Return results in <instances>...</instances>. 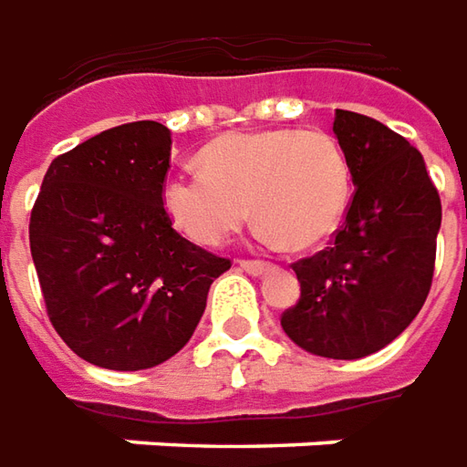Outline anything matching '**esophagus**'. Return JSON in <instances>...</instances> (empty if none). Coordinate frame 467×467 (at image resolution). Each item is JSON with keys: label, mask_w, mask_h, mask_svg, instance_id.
I'll return each mask as SVG.
<instances>
[{"label": "esophagus", "mask_w": 467, "mask_h": 467, "mask_svg": "<svg viewBox=\"0 0 467 467\" xmlns=\"http://www.w3.org/2000/svg\"><path fill=\"white\" fill-rule=\"evenodd\" d=\"M241 271H246V274H251V276H261L264 271L269 269V264L266 261H251V259H244L239 261Z\"/></svg>", "instance_id": "esophagus-1"}]
</instances>
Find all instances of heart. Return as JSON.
Returning a JSON list of instances; mask_svg holds the SVG:
<instances>
[{
	"mask_svg": "<svg viewBox=\"0 0 467 467\" xmlns=\"http://www.w3.org/2000/svg\"><path fill=\"white\" fill-rule=\"evenodd\" d=\"M203 171L165 178L163 208L201 246H221L251 216L269 244L304 251L332 236L349 203V165L322 130L228 133L201 150Z\"/></svg>",
	"mask_w": 467,
	"mask_h": 467,
	"instance_id": "b5f03b06",
	"label": "heart"
}]
</instances>
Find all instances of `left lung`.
Instances as JSON below:
<instances>
[{
  "label": "left lung",
  "mask_w": 467,
  "mask_h": 467,
  "mask_svg": "<svg viewBox=\"0 0 467 467\" xmlns=\"http://www.w3.org/2000/svg\"><path fill=\"white\" fill-rule=\"evenodd\" d=\"M355 196L342 228L317 256L294 264L302 296L281 314L294 345L359 359L405 332L428 299L440 208L418 148L375 118L334 112Z\"/></svg>",
  "instance_id": "8db88e82"
}]
</instances>
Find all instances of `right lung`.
Instances as JSON below:
<instances>
[{
  "label": "right lung",
  "mask_w": 467,
  "mask_h": 467,
  "mask_svg": "<svg viewBox=\"0 0 467 467\" xmlns=\"http://www.w3.org/2000/svg\"><path fill=\"white\" fill-rule=\"evenodd\" d=\"M171 130L155 120L102 130L45 173L29 249L52 327L90 365L135 372L196 332L231 261L183 239L163 208Z\"/></svg>",
  "instance_id": "right-lung-1"
}]
</instances>
